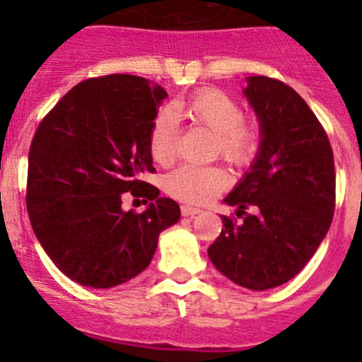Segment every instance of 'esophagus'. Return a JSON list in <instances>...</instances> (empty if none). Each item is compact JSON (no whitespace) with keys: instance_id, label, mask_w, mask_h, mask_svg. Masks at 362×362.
Wrapping results in <instances>:
<instances>
[{"instance_id":"obj_1","label":"esophagus","mask_w":362,"mask_h":362,"mask_svg":"<svg viewBox=\"0 0 362 362\" xmlns=\"http://www.w3.org/2000/svg\"><path fill=\"white\" fill-rule=\"evenodd\" d=\"M201 212H203L201 209H194V206H188V204H183V206H181V214H183L185 217H196L199 216Z\"/></svg>"}]
</instances>
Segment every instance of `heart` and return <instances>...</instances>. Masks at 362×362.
<instances>
[{"instance_id":"1","label":"heart","mask_w":362,"mask_h":362,"mask_svg":"<svg viewBox=\"0 0 362 362\" xmlns=\"http://www.w3.org/2000/svg\"><path fill=\"white\" fill-rule=\"evenodd\" d=\"M175 117L203 124L214 132L212 150L232 165L245 166L255 159L263 132L254 117L243 116L241 107L232 95L217 88H203L172 107ZM177 148L174 121L159 114L148 130V150L153 161L170 165ZM230 185L226 168L219 165H185L166 177V190L175 199L190 204L209 203Z\"/></svg>"}]
</instances>
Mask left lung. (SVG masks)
Returning <instances> with one entry per match:
<instances>
[{
  "label": "left lung",
  "instance_id": "obj_1",
  "mask_svg": "<svg viewBox=\"0 0 362 362\" xmlns=\"http://www.w3.org/2000/svg\"><path fill=\"white\" fill-rule=\"evenodd\" d=\"M245 94L259 117L263 141L252 170L225 199L238 206L241 221L223 216L225 228L209 255L239 286L268 290L296 277L330 228L334 152L322 124L292 86L254 76Z\"/></svg>",
  "mask_w": 362,
  "mask_h": 362
}]
</instances>
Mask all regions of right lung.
Here are the masks:
<instances>
[{"label":"right lung","mask_w":362,"mask_h":362,"mask_svg":"<svg viewBox=\"0 0 362 362\" xmlns=\"http://www.w3.org/2000/svg\"><path fill=\"white\" fill-rule=\"evenodd\" d=\"M165 98L161 86L130 74L85 79L57 101L32 137V230L54 264L83 286L112 288L141 274L159 233L179 221V204L143 181L156 170L148 130ZM127 195L150 200L149 209L124 213Z\"/></svg>","instance_id":"add662e5"}]
</instances>
